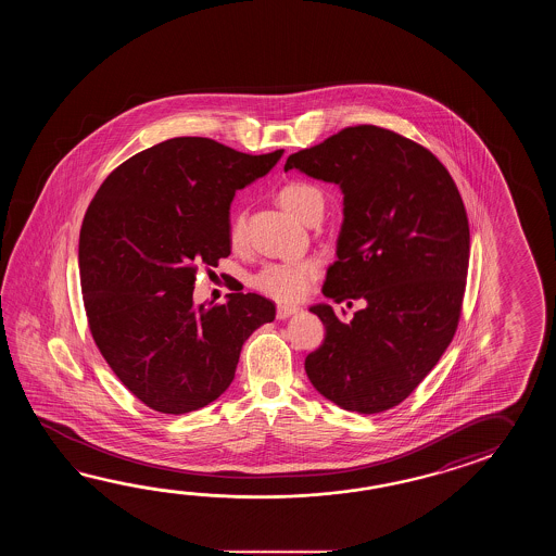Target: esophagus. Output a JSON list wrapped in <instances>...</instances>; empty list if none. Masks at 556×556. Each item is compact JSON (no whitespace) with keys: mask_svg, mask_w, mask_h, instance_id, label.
Listing matches in <instances>:
<instances>
[{"mask_svg":"<svg viewBox=\"0 0 556 556\" xmlns=\"http://www.w3.org/2000/svg\"><path fill=\"white\" fill-rule=\"evenodd\" d=\"M298 312H300V307L298 306H278V309H276V318H290V316H294Z\"/></svg>","mask_w":556,"mask_h":556,"instance_id":"obj_1","label":"esophagus"}]
</instances>
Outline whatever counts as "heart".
<instances>
[{
	"instance_id": "obj_1",
	"label": "heart",
	"mask_w": 556,
	"mask_h": 556,
	"mask_svg": "<svg viewBox=\"0 0 556 556\" xmlns=\"http://www.w3.org/2000/svg\"><path fill=\"white\" fill-rule=\"evenodd\" d=\"M278 202L295 218L307 223L314 214L324 211V194L318 187L309 182H288L278 192ZM244 232V213L238 211L230 223V238L238 242ZM318 262L312 258L304 261L270 262L264 264L258 273L252 276V286L264 295H270L278 302H294L302 298L309 282L318 276Z\"/></svg>"
}]
</instances>
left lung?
Segmentation results:
<instances>
[{"label":"left lung","instance_id":"8db88e82","mask_svg":"<svg viewBox=\"0 0 556 556\" xmlns=\"http://www.w3.org/2000/svg\"><path fill=\"white\" fill-rule=\"evenodd\" d=\"M290 168L342 190V230L321 292L338 304L366 302L350 321L330 304L309 307L326 338L306 357L307 378L348 412L391 409L438 364L459 324L469 266L462 194L435 154L374 125L290 154Z\"/></svg>","mask_w":556,"mask_h":556}]
</instances>
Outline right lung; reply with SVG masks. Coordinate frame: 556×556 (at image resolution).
Masks as SVG:
<instances>
[{"instance_id": "right-lung-1", "label": "right lung", "mask_w": 556, "mask_h": 556, "mask_svg": "<svg viewBox=\"0 0 556 556\" xmlns=\"http://www.w3.org/2000/svg\"><path fill=\"white\" fill-rule=\"evenodd\" d=\"M283 151L238 153L177 137L117 166L85 213L79 276L94 343L121 383L161 414L197 412L235 379L244 342L276 318L258 294L194 306L199 266L230 254V202Z\"/></svg>"}]
</instances>
